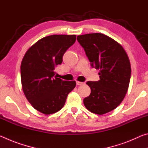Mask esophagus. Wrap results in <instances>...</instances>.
Here are the masks:
<instances>
[{
    "label": "esophagus",
    "mask_w": 148,
    "mask_h": 148,
    "mask_svg": "<svg viewBox=\"0 0 148 148\" xmlns=\"http://www.w3.org/2000/svg\"><path fill=\"white\" fill-rule=\"evenodd\" d=\"M84 84H85L84 82H79V81L76 82V84L77 86H82V85H84Z\"/></svg>",
    "instance_id": "34e87169"
}]
</instances>
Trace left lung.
I'll return each instance as SVG.
<instances>
[{"label":"left lung","instance_id":"left-lung-1","mask_svg":"<svg viewBox=\"0 0 148 148\" xmlns=\"http://www.w3.org/2000/svg\"><path fill=\"white\" fill-rule=\"evenodd\" d=\"M92 67L100 70V80L87 82L91 94L84 99L86 108L102 115L119 106L128 90L131 67L128 56L118 42L101 33L79 35Z\"/></svg>","mask_w":148,"mask_h":148}]
</instances>
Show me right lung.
I'll list each match as a JSON object with an SVG mask.
<instances>
[{
  "instance_id": "obj_1",
  "label": "right lung",
  "mask_w": 148,
  "mask_h": 148,
  "mask_svg": "<svg viewBox=\"0 0 148 148\" xmlns=\"http://www.w3.org/2000/svg\"><path fill=\"white\" fill-rule=\"evenodd\" d=\"M76 35L53 34L39 40L27 50L21 64L22 89L34 109L49 115L64 106L75 81H63L55 76L57 65L74 44Z\"/></svg>"
}]
</instances>
